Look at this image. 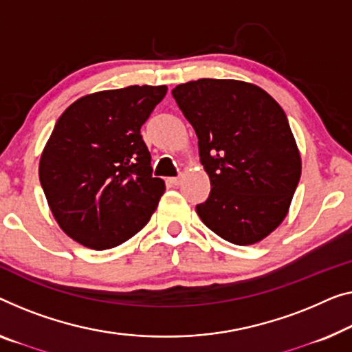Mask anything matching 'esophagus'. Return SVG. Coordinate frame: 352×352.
Returning <instances> with one entry per match:
<instances>
[{"mask_svg":"<svg viewBox=\"0 0 352 352\" xmlns=\"http://www.w3.org/2000/svg\"><path fill=\"white\" fill-rule=\"evenodd\" d=\"M169 182L172 183L174 186H178L182 183V177H174V178H169Z\"/></svg>","mask_w":352,"mask_h":352,"instance_id":"1","label":"esophagus"}]
</instances>
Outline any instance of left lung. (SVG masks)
I'll return each mask as SVG.
<instances>
[{"instance_id":"1","label":"left lung","mask_w":352,"mask_h":352,"mask_svg":"<svg viewBox=\"0 0 352 352\" xmlns=\"http://www.w3.org/2000/svg\"><path fill=\"white\" fill-rule=\"evenodd\" d=\"M196 131L210 196L199 218L234 245H254L280 226L302 174L287 118L269 93L234 78H199L172 90Z\"/></svg>"}]
</instances>
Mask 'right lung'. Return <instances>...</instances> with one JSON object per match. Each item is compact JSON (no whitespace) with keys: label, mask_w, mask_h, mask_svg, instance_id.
Listing matches in <instances>:
<instances>
[{"label":"right lung","mask_w":352,"mask_h":352,"mask_svg":"<svg viewBox=\"0 0 352 352\" xmlns=\"http://www.w3.org/2000/svg\"><path fill=\"white\" fill-rule=\"evenodd\" d=\"M166 93V85L96 91L61 113L39 180L55 221L77 243L113 248L150 221L166 183L151 177L140 128Z\"/></svg>","instance_id":"right-lung-1"}]
</instances>
